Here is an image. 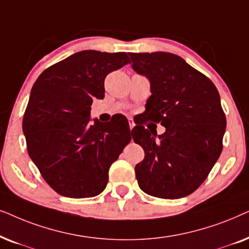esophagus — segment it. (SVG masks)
<instances>
[{"label":"esophagus","instance_id":"1","mask_svg":"<svg viewBox=\"0 0 249 249\" xmlns=\"http://www.w3.org/2000/svg\"><path fill=\"white\" fill-rule=\"evenodd\" d=\"M128 125H130V130L132 131L133 130V127L135 126V124H134V122L132 121V119H128Z\"/></svg>","mask_w":249,"mask_h":249}]
</instances>
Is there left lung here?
Segmentation results:
<instances>
[{"label": "left lung", "mask_w": 249, "mask_h": 249, "mask_svg": "<svg viewBox=\"0 0 249 249\" xmlns=\"http://www.w3.org/2000/svg\"><path fill=\"white\" fill-rule=\"evenodd\" d=\"M132 67L147 76L151 95L143 114L166 131L137 125L133 140L144 150L135 166L139 187L150 196L177 199L206 180L223 148L227 126L216 86L173 53H131Z\"/></svg>", "instance_id": "8db88e82"}]
</instances>
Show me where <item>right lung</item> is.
Segmentation results:
<instances>
[{
    "mask_svg": "<svg viewBox=\"0 0 249 249\" xmlns=\"http://www.w3.org/2000/svg\"><path fill=\"white\" fill-rule=\"evenodd\" d=\"M127 64L125 52L86 50L50 66L33 85L22 119L28 155L61 196L101 194L109 167L131 141L125 118L89 124L93 99L105 97L106 76Z\"/></svg>",
    "mask_w": 249,
    "mask_h": 249,
    "instance_id": "1",
    "label": "right lung"
}]
</instances>
